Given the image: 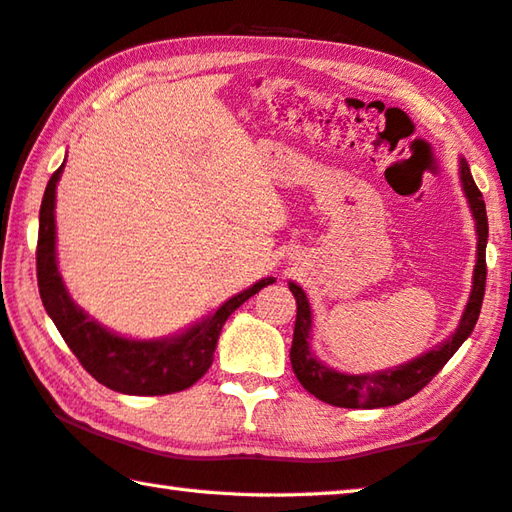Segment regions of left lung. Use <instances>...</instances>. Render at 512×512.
<instances>
[{"label":"left lung","instance_id":"1","mask_svg":"<svg viewBox=\"0 0 512 512\" xmlns=\"http://www.w3.org/2000/svg\"><path fill=\"white\" fill-rule=\"evenodd\" d=\"M459 175L463 193L468 197L474 229H477V263H474L472 274V292L465 306L459 326L454 333L445 339L443 344L434 346L432 351L414 357L393 369H382L375 373H342L326 366L310 348L312 333V310L310 301L297 283L290 281V292L297 299V324H294V339L290 348V362L297 380L303 389L312 396L328 402L335 407L346 409H380L398 405L402 400L427 387L434 375L450 362V357L459 351L461 344L472 335L474 324H477L483 292H486V245H488V215L486 202H483L481 191L474 184L468 161L459 159Z\"/></svg>","mask_w":512,"mask_h":512}]
</instances>
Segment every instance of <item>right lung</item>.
Segmentation results:
<instances>
[{
	"label": "right lung",
	"instance_id": "add662e5",
	"mask_svg": "<svg viewBox=\"0 0 512 512\" xmlns=\"http://www.w3.org/2000/svg\"><path fill=\"white\" fill-rule=\"evenodd\" d=\"M62 168L65 164L51 175L40 206L35 261H38V288L44 310L56 324L71 353L83 364V369L107 389L128 393V396H164V393L188 389L209 371L220 330L231 312L276 279L274 276L261 279L236 297L224 301L209 317L195 321L191 328L177 335L132 339L112 333L76 306L58 270L56 188Z\"/></svg>",
	"mask_w": 512,
	"mask_h": 512
}]
</instances>
